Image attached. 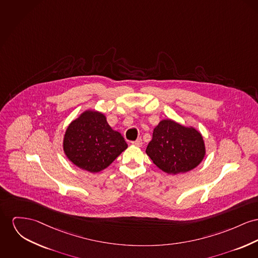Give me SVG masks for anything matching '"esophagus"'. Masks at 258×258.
Here are the masks:
<instances>
[{
    "instance_id": "esophagus-1",
    "label": "esophagus",
    "mask_w": 258,
    "mask_h": 258,
    "mask_svg": "<svg viewBox=\"0 0 258 258\" xmlns=\"http://www.w3.org/2000/svg\"><path fill=\"white\" fill-rule=\"evenodd\" d=\"M132 144H133L134 146H137V147H142V145H143V141H142V139H141V138H139V139H137L136 141L132 142Z\"/></svg>"
}]
</instances>
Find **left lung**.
Returning a JSON list of instances; mask_svg holds the SVG:
<instances>
[{"instance_id": "obj_1", "label": "left lung", "mask_w": 258, "mask_h": 258, "mask_svg": "<svg viewBox=\"0 0 258 258\" xmlns=\"http://www.w3.org/2000/svg\"><path fill=\"white\" fill-rule=\"evenodd\" d=\"M146 153L159 169L175 175L196 168L206 155V146L196 128L164 119L154 129Z\"/></svg>"}]
</instances>
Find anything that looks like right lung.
Segmentation results:
<instances>
[{
    "instance_id": "obj_1",
    "label": "right lung",
    "mask_w": 258,
    "mask_h": 258,
    "mask_svg": "<svg viewBox=\"0 0 258 258\" xmlns=\"http://www.w3.org/2000/svg\"><path fill=\"white\" fill-rule=\"evenodd\" d=\"M62 146L74 165L91 173L109 166L128 147L120 133L108 125L105 115L96 110H85L69 124Z\"/></svg>"
}]
</instances>
